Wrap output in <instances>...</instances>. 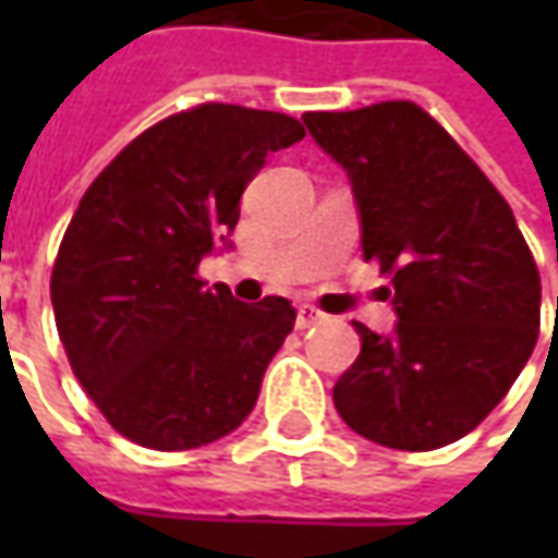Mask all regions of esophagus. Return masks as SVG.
<instances>
[{
    "instance_id": "34e87169",
    "label": "esophagus",
    "mask_w": 558,
    "mask_h": 558,
    "mask_svg": "<svg viewBox=\"0 0 558 558\" xmlns=\"http://www.w3.org/2000/svg\"><path fill=\"white\" fill-rule=\"evenodd\" d=\"M323 319H326L323 311H316L313 304H301V307H298V319H294V326H298V329H311V326L323 323Z\"/></svg>"
}]
</instances>
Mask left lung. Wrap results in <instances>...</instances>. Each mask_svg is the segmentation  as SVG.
<instances>
[{
    "mask_svg": "<svg viewBox=\"0 0 558 558\" xmlns=\"http://www.w3.org/2000/svg\"><path fill=\"white\" fill-rule=\"evenodd\" d=\"M304 123L351 180L363 257L395 286V332L354 323L360 356L335 410L381 447L453 444L504 400L541 332V276L512 207L413 101Z\"/></svg>",
    "mask_w": 558,
    "mask_h": 558,
    "instance_id": "obj_1",
    "label": "left lung"
}]
</instances>
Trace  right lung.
Listing matches in <instances>:
<instances>
[{"label": "right lung", "instance_id": "add662e5", "mask_svg": "<svg viewBox=\"0 0 558 558\" xmlns=\"http://www.w3.org/2000/svg\"><path fill=\"white\" fill-rule=\"evenodd\" d=\"M298 140L289 114L210 101L145 130L80 198L54 257V326L123 438L192 450L254 410L294 307L207 289L198 264L232 245L245 185Z\"/></svg>", "mask_w": 558, "mask_h": 558}]
</instances>
